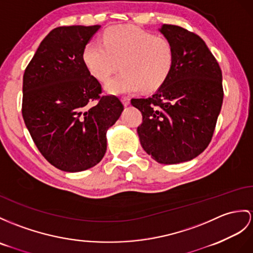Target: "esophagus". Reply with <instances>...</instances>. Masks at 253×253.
Wrapping results in <instances>:
<instances>
[{"label": "esophagus", "mask_w": 253, "mask_h": 253, "mask_svg": "<svg viewBox=\"0 0 253 253\" xmlns=\"http://www.w3.org/2000/svg\"><path fill=\"white\" fill-rule=\"evenodd\" d=\"M121 101H122V103H123V105L127 106L128 104H130V97H128V96H122V97H121Z\"/></svg>", "instance_id": "esophagus-1"}]
</instances>
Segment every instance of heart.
Masks as SVG:
<instances>
[{
	"mask_svg": "<svg viewBox=\"0 0 253 253\" xmlns=\"http://www.w3.org/2000/svg\"><path fill=\"white\" fill-rule=\"evenodd\" d=\"M84 63L92 76L107 82L118 69L121 73L106 84L109 93L121 94L159 89L175 63L173 42L135 26H115L105 30L101 42H91L83 52Z\"/></svg>",
	"mask_w": 253,
	"mask_h": 253,
	"instance_id": "obj_1",
	"label": "heart"
}]
</instances>
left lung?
Instances as JSON below:
<instances>
[{
	"label": "left lung",
	"instance_id": "obj_1",
	"mask_svg": "<svg viewBox=\"0 0 253 253\" xmlns=\"http://www.w3.org/2000/svg\"><path fill=\"white\" fill-rule=\"evenodd\" d=\"M160 31L174 45V67L155 94L131 104L143 115L137 133L144 150L159 163L176 164L211 143L223 102L222 72L198 34L173 24Z\"/></svg>",
	"mask_w": 253,
	"mask_h": 253
}]
</instances>
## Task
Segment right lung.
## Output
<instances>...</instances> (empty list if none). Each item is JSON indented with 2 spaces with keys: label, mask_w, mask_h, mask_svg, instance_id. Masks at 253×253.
<instances>
[{
  "label": "right lung",
  "mask_w": 253,
  "mask_h": 253,
  "mask_svg": "<svg viewBox=\"0 0 253 253\" xmlns=\"http://www.w3.org/2000/svg\"><path fill=\"white\" fill-rule=\"evenodd\" d=\"M100 28L53 29L23 74L22 117L31 137L49 163L71 173L101 161L106 132L123 110L118 96L101 95V84L83 60Z\"/></svg>",
  "instance_id": "obj_1"
}]
</instances>
